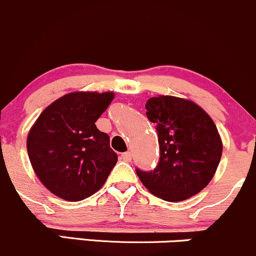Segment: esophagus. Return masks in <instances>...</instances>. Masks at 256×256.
<instances>
[{
    "label": "esophagus",
    "instance_id": "obj_1",
    "mask_svg": "<svg viewBox=\"0 0 256 256\" xmlns=\"http://www.w3.org/2000/svg\"><path fill=\"white\" fill-rule=\"evenodd\" d=\"M120 158L123 160H126V162H130L132 160V154L130 152H123L122 154H120Z\"/></svg>",
    "mask_w": 256,
    "mask_h": 256
}]
</instances>
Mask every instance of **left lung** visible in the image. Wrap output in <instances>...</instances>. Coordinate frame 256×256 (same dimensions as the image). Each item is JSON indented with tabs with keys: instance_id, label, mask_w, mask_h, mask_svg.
I'll return each mask as SVG.
<instances>
[{
	"instance_id": "1",
	"label": "left lung",
	"mask_w": 256,
	"mask_h": 256,
	"mask_svg": "<svg viewBox=\"0 0 256 256\" xmlns=\"http://www.w3.org/2000/svg\"><path fill=\"white\" fill-rule=\"evenodd\" d=\"M146 116L157 124L160 162L154 172L136 174L142 185L166 202L200 194L213 179L222 154V140L212 117L190 99L152 96Z\"/></svg>"
}]
</instances>
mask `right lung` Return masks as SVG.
Here are the masks:
<instances>
[{
	"instance_id": "1",
	"label": "right lung",
	"mask_w": 256,
	"mask_h": 256,
	"mask_svg": "<svg viewBox=\"0 0 256 256\" xmlns=\"http://www.w3.org/2000/svg\"><path fill=\"white\" fill-rule=\"evenodd\" d=\"M114 98V92H71L48 105L28 130L34 172L56 197L77 202L104 186L117 154L96 122Z\"/></svg>"
}]
</instances>
